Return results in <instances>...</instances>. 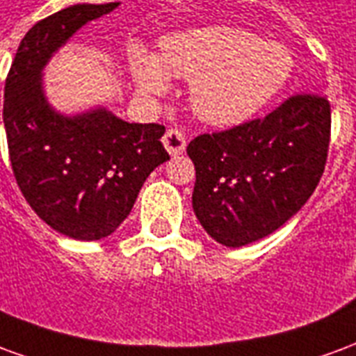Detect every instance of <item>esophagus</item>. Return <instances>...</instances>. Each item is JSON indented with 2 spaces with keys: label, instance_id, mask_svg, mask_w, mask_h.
<instances>
[{
  "label": "esophagus",
  "instance_id": "esophagus-1",
  "mask_svg": "<svg viewBox=\"0 0 356 356\" xmlns=\"http://www.w3.org/2000/svg\"><path fill=\"white\" fill-rule=\"evenodd\" d=\"M162 143L171 156L183 154V150L186 148L185 135H183V131H179V129H168L165 135H163Z\"/></svg>",
  "mask_w": 356,
  "mask_h": 356
}]
</instances>
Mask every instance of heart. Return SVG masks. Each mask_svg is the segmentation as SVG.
I'll return each instance as SVG.
<instances>
[{
  "instance_id": "1",
  "label": "heart",
  "mask_w": 356,
  "mask_h": 356,
  "mask_svg": "<svg viewBox=\"0 0 356 356\" xmlns=\"http://www.w3.org/2000/svg\"><path fill=\"white\" fill-rule=\"evenodd\" d=\"M140 93L160 95L170 76L191 80L196 116L213 125H236L252 118L288 80V53L231 26H204L165 35L158 55L135 47L129 57Z\"/></svg>"
}]
</instances>
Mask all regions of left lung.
I'll return each mask as SVG.
<instances>
[{
    "instance_id": "obj_1",
    "label": "left lung",
    "mask_w": 356,
    "mask_h": 356,
    "mask_svg": "<svg viewBox=\"0 0 356 356\" xmlns=\"http://www.w3.org/2000/svg\"><path fill=\"white\" fill-rule=\"evenodd\" d=\"M330 125L328 99L303 93L265 118L191 140L193 208L209 236L246 246L296 216L324 173Z\"/></svg>"
}]
</instances>
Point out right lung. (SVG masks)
Listing matches in <instances>:
<instances>
[{"label": "right lung", "instance_id": "1", "mask_svg": "<svg viewBox=\"0 0 356 356\" xmlns=\"http://www.w3.org/2000/svg\"><path fill=\"white\" fill-rule=\"evenodd\" d=\"M118 5L78 3L40 20L22 38L5 80L3 124L17 185L51 229L76 240L116 231L148 175L170 160L163 125L129 124L106 108L63 116L43 93L42 70L53 53Z\"/></svg>", "mask_w": 356, "mask_h": 356}]
</instances>
